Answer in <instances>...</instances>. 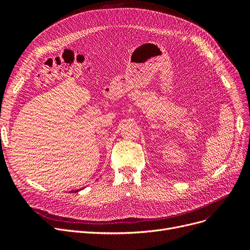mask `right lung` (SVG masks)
Segmentation results:
<instances>
[{"label":"right lung","mask_w":250,"mask_h":250,"mask_svg":"<svg viewBox=\"0 0 250 250\" xmlns=\"http://www.w3.org/2000/svg\"><path fill=\"white\" fill-rule=\"evenodd\" d=\"M79 190H81V189H77V190H73V192H78Z\"/></svg>","instance_id":"1"}]
</instances>
